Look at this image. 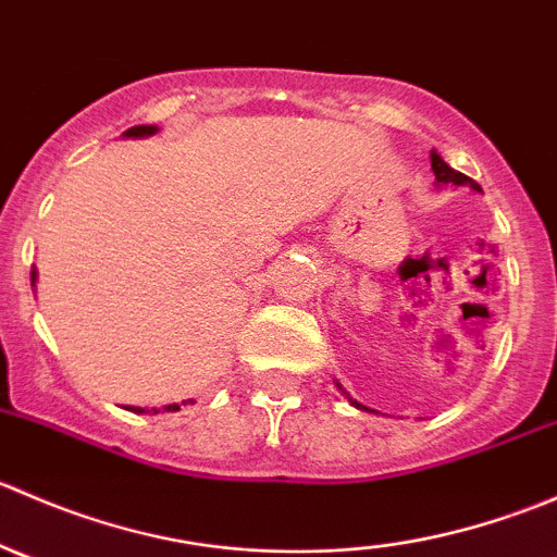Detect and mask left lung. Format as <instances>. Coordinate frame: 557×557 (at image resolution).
<instances>
[{"label": "left lung", "instance_id": "8db88e82", "mask_svg": "<svg viewBox=\"0 0 557 557\" xmlns=\"http://www.w3.org/2000/svg\"><path fill=\"white\" fill-rule=\"evenodd\" d=\"M431 170H434L436 185H440V188H442V185H469L471 190H480V194H482V188H480V185L474 183V180H471V177H466V174H460V172H455L453 166L447 164V161L442 159L440 153H436V150H431ZM336 387H339V391L345 393V396H347V401H350L352 407H356V409H363V412H374V409L363 407L361 401H356V398H350V393H347L345 387H342L339 383H336Z\"/></svg>", "mask_w": 557, "mask_h": 557}]
</instances>
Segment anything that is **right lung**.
Here are the masks:
<instances>
[{"mask_svg":"<svg viewBox=\"0 0 557 557\" xmlns=\"http://www.w3.org/2000/svg\"><path fill=\"white\" fill-rule=\"evenodd\" d=\"M159 132V126H132L128 128V132H123V137H153V134ZM35 283H37V267H32V288H35ZM126 409H132V412H145L143 407H126ZM166 412H177L180 409V404H170V407H164ZM150 412V409H148ZM153 412H159V409H153Z\"/></svg>","mask_w":557,"mask_h":557,"instance_id":"1","label":"right lung"}]
</instances>
